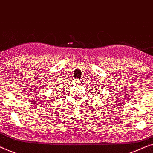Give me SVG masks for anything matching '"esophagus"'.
<instances>
[{
  "label": "esophagus",
  "instance_id": "esophagus-1",
  "mask_svg": "<svg viewBox=\"0 0 153 153\" xmlns=\"http://www.w3.org/2000/svg\"><path fill=\"white\" fill-rule=\"evenodd\" d=\"M81 79H74V83H77V84H81Z\"/></svg>",
  "mask_w": 153,
  "mask_h": 153
}]
</instances>
